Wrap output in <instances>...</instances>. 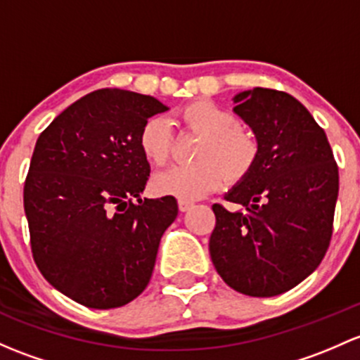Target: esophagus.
Segmentation results:
<instances>
[{
    "label": "esophagus",
    "instance_id": "1",
    "mask_svg": "<svg viewBox=\"0 0 360 360\" xmlns=\"http://www.w3.org/2000/svg\"><path fill=\"white\" fill-rule=\"evenodd\" d=\"M177 205H179V210L181 212H186V210H190L191 207H193V202H191V200L179 198V200H177Z\"/></svg>",
    "mask_w": 360,
    "mask_h": 360
}]
</instances>
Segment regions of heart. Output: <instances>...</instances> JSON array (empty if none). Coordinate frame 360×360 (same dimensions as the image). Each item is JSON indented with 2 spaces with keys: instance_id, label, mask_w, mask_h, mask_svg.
Listing matches in <instances>:
<instances>
[{
  "instance_id": "1",
  "label": "heart",
  "mask_w": 360,
  "mask_h": 360,
  "mask_svg": "<svg viewBox=\"0 0 360 360\" xmlns=\"http://www.w3.org/2000/svg\"><path fill=\"white\" fill-rule=\"evenodd\" d=\"M186 129L202 136L195 151L198 162L176 165L157 174L155 190L162 195L191 200L203 196L222 181L238 183L252 172L259 157V143L252 132L238 126V119L228 108L212 101H195L179 115ZM172 131L164 117H151L139 134L143 155L155 165L169 160Z\"/></svg>"
}]
</instances>
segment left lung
I'll list each match as a JSON object with an SVG mask.
<instances>
[{
  "label": "left lung",
  "mask_w": 360,
  "mask_h": 360,
  "mask_svg": "<svg viewBox=\"0 0 360 360\" xmlns=\"http://www.w3.org/2000/svg\"><path fill=\"white\" fill-rule=\"evenodd\" d=\"M259 143L252 172L212 205L215 271L248 297H276L316 271L333 233L338 165L326 132L297 98L253 88L233 98Z\"/></svg>",
  "instance_id": "1"
}]
</instances>
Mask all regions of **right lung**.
<instances>
[{
	"mask_svg": "<svg viewBox=\"0 0 360 360\" xmlns=\"http://www.w3.org/2000/svg\"><path fill=\"white\" fill-rule=\"evenodd\" d=\"M165 110L153 96L98 89L37 138L24 186L30 248L44 279L77 304L122 307L150 283L177 202L139 196L150 176L139 134Z\"/></svg>",
	"mask_w": 360,
	"mask_h": 360,
	"instance_id": "obj_1",
	"label": "right lung"
}]
</instances>
